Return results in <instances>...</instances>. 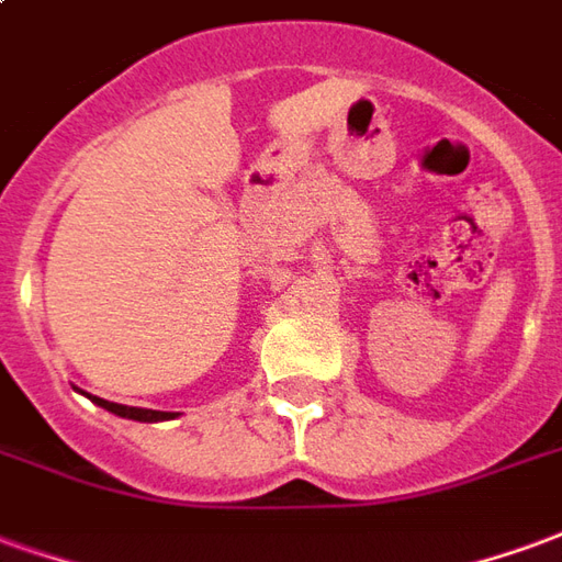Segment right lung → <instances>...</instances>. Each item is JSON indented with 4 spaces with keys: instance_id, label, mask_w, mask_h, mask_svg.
Masks as SVG:
<instances>
[{
    "instance_id": "1",
    "label": "right lung",
    "mask_w": 562,
    "mask_h": 562,
    "mask_svg": "<svg viewBox=\"0 0 562 562\" xmlns=\"http://www.w3.org/2000/svg\"><path fill=\"white\" fill-rule=\"evenodd\" d=\"M90 397V394H87ZM95 406H102V409H108V413L120 415V418H128V422H168V418H173L177 413H156V409H138V406H123V403H111V401H102V397H90Z\"/></svg>"
}]
</instances>
